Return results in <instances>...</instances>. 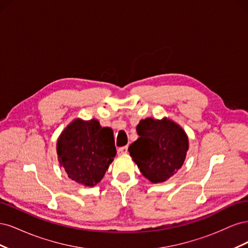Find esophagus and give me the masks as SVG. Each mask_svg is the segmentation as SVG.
I'll return each mask as SVG.
<instances>
[{
	"label": "esophagus",
	"mask_w": 248,
	"mask_h": 248,
	"mask_svg": "<svg viewBox=\"0 0 248 248\" xmlns=\"http://www.w3.org/2000/svg\"><path fill=\"white\" fill-rule=\"evenodd\" d=\"M127 152H128V147H127V146L121 147V148L118 149V154H119V155H124V154H126Z\"/></svg>",
	"instance_id": "esophagus-1"
}]
</instances>
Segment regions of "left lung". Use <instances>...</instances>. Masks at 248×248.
I'll use <instances>...</instances> for the list:
<instances>
[{"label": "left lung", "instance_id": "8db88e82", "mask_svg": "<svg viewBox=\"0 0 248 248\" xmlns=\"http://www.w3.org/2000/svg\"><path fill=\"white\" fill-rule=\"evenodd\" d=\"M140 138L129 146L132 160L152 183L166 182L181 169L189 149L185 130L171 119L146 118L137 126Z\"/></svg>", "mask_w": 248, "mask_h": 248}]
</instances>
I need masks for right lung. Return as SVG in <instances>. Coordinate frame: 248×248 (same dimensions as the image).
I'll list each match as a JSON object with an SVG mask.
<instances>
[{"instance_id":"1","label":"right lung","mask_w":248,"mask_h":248,"mask_svg":"<svg viewBox=\"0 0 248 248\" xmlns=\"http://www.w3.org/2000/svg\"><path fill=\"white\" fill-rule=\"evenodd\" d=\"M114 132L97 119H74L57 140L60 166L68 177L82 186L93 187L101 181L116 155Z\"/></svg>"}]
</instances>
